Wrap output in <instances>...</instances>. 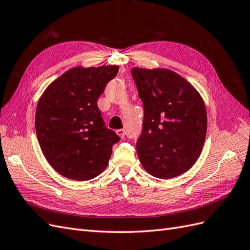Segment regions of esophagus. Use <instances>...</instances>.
Segmentation results:
<instances>
[{
	"mask_svg": "<svg viewBox=\"0 0 250 250\" xmlns=\"http://www.w3.org/2000/svg\"><path fill=\"white\" fill-rule=\"evenodd\" d=\"M125 130L124 129H119V130H117V134L119 135L120 138H124L125 137Z\"/></svg>",
	"mask_w": 250,
	"mask_h": 250,
	"instance_id": "obj_1",
	"label": "esophagus"
}]
</instances>
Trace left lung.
<instances>
[{
  "label": "left lung",
  "mask_w": 250,
  "mask_h": 250,
  "mask_svg": "<svg viewBox=\"0 0 250 250\" xmlns=\"http://www.w3.org/2000/svg\"><path fill=\"white\" fill-rule=\"evenodd\" d=\"M144 105L140 162L151 175H180L198 160L206 141L208 118L199 93L185 78L166 69L131 70Z\"/></svg>",
  "instance_id": "obj_1"
}]
</instances>
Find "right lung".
Returning a JSON list of instances; mask_svg holds the SVG:
<instances>
[{"instance_id": "add662e5", "label": "right lung", "mask_w": 250, "mask_h": 250, "mask_svg": "<svg viewBox=\"0 0 250 250\" xmlns=\"http://www.w3.org/2000/svg\"><path fill=\"white\" fill-rule=\"evenodd\" d=\"M118 72V65L73 67L41 97L35 115L37 140L60 175L83 181L107 167L120 138L105 126L97 101Z\"/></svg>"}]
</instances>
